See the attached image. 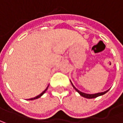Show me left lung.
<instances>
[{
  "mask_svg": "<svg viewBox=\"0 0 123 123\" xmlns=\"http://www.w3.org/2000/svg\"><path fill=\"white\" fill-rule=\"evenodd\" d=\"M71 82V81H70ZM72 83V86H73V88L75 89V90L80 94V95H81L82 97L85 98H88V99H92V98H98L99 96H101V95H105L106 92H107L109 90H106L105 92H98V93H95V94H86V93H84V92H81L80 90H79L78 89H76V88L74 86V85L72 84V83Z\"/></svg>",
  "mask_w": 123,
  "mask_h": 123,
  "instance_id": "8db88e82",
  "label": "left lung"
}]
</instances>
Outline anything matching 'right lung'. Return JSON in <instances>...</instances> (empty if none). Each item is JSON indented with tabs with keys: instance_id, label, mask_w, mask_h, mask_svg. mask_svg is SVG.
<instances>
[{
	"instance_id": "obj_1",
	"label": "right lung",
	"mask_w": 123,
	"mask_h": 123,
	"mask_svg": "<svg viewBox=\"0 0 123 123\" xmlns=\"http://www.w3.org/2000/svg\"><path fill=\"white\" fill-rule=\"evenodd\" d=\"M48 87H49V86H48ZM48 87H47V88H46L45 90H44V91H43V92H42L41 94H40L39 95H37V97H35V98H31V99H30V100H33V99H37V98H40V97H41V96H42V95H43V94H44V93L45 92H46V90H47Z\"/></svg>"
}]
</instances>
